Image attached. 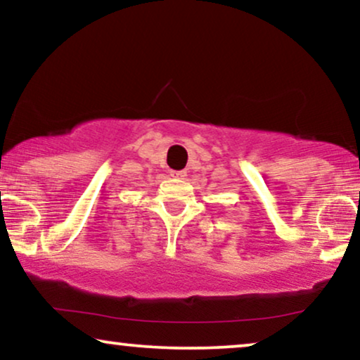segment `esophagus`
Masks as SVG:
<instances>
[{"mask_svg": "<svg viewBox=\"0 0 360 360\" xmlns=\"http://www.w3.org/2000/svg\"><path fill=\"white\" fill-rule=\"evenodd\" d=\"M171 176L176 177V179H184V177L188 176V172H186V171H171Z\"/></svg>", "mask_w": 360, "mask_h": 360, "instance_id": "esophagus-1", "label": "esophagus"}]
</instances>
